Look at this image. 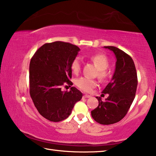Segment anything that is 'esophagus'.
Listing matches in <instances>:
<instances>
[{
    "mask_svg": "<svg viewBox=\"0 0 156 156\" xmlns=\"http://www.w3.org/2000/svg\"><path fill=\"white\" fill-rule=\"evenodd\" d=\"M90 97H91V96H89V95H87V94H85L83 96L84 98H90Z\"/></svg>",
    "mask_w": 156,
    "mask_h": 156,
    "instance_id": "34e87169",
    "label": "esophagus"
}]
</instances>
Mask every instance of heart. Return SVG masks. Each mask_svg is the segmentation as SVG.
I'll return each instance as SVG.
<instances>
[{"instance_id":"b5f03b06","label":"heart","mask_w":156,"mask_h":156,"mask_svg":"<svg viewBox=\"0 0 156 156\" xmlns=\"http://www.w3.org/2000/svg\"><path fill=\"white\" fill-rule=\"evenodd\" d=\"M90 60L98 69V77L100 80L106 81L109 76V73L107 71V69L109 66V61L107 57L104 54H98L91 56ZM71 69L72 72L75 74L80 72L81 69V60L80 57H76L72 60ZM75 83L79 89L85 92H90L98 84L96 80L86 77H80L76 79Z\"/></svg>"}]
</instances>
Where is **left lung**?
Instances as JSON below:
<instances>
[{
    "label": "left lung",
    "mask_w": 156,
    "mask_h": 156,
    "mask_svg": "<svg viewBox=\"0 0 156 156\" xmlns=\"http://www.w3.org/2000/svg\"><path fill=\"white\" fill-rule=\"evenodd\" d=\"M114 53L115 69L112 80L102 91L109 94L102 101L96 97L98 106L91 111L95 121L101 125H112L125 117L136 96L138 77L133 59L122 50L113 46L104 47Z\"/></svg>",
    "instance_id": "obj_1"
}]
</instances>
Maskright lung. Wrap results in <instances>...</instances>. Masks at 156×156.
Segmentation results:
<instances>
[{
    "instance_id": "right-lung-1",
    "label": "right lung",
    "mask_w": 156,
    "mask_h": 156,
    "mask_svg": "<svg viewBox=\"0 0 156 156\" xmlns=\"http://www.w3.org/2000/svg\"><path fill=\"white\" fill-rule=\"evenodd\" d=\"M79 51L74 44L56 41L44 44L31 59L30 96L39 113L51 122L67 118L83 97L74 87L69 91L61 90L65 83L73 84L71 64Z\"/></svg>"
}]
</instances>
